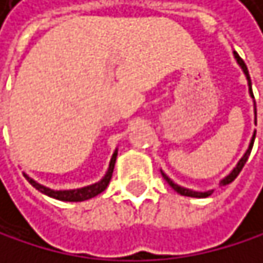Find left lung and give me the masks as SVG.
<instances>
[{
  "label": "left lung",
  "mask_w": 263,
  "mask_h": 263,
  "mask_svg": "<svg viewBox=\"0 0 263 263\" xmlns=\"http://www.w3.org/2000/svg\"><path fill=\"white\" fill-rule=\"evenodd\" d=\"M234 56H235V59H237V62H238V65L241 67V70H243V73L246 75V80H248V86H249V94H251V97L254 99V94H253V89H251V78H249V72H248V67H246V64H245V61L238 56V53L237 51H234ZM256 105V103H254ZM254 114H257L256 112V109H254ZM257 122V121H256ZM254 138H256V132H254V135H253V138H251V142H249V147H248V151L245 152V155L240 158V161L237 163V166L231 171V174L229 176H226L224 179H222L221 182H219V185H229L231 182H234L235 179H237V176L240 174V171L243 169V166H245V163L248 161V157H249V154H251V149H253V144H254ZM161 176H163V179L174 188V191H177L179 194H182V196H190V198H207V196H210L212 193H213V190H210V191H204V193H201V191H193V190H188V188H183V186H180V185H177V183H174L173 180H171L163 171H161Z\"/></svg>",
  "instance_id": "left-lung-1"
}]
</instances>
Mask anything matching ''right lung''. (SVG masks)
Here are the masks:
<instances>
[{"label": "right lung", "instance_id": "right-lung-1", "mask_svg": "<svg viewBox=\"0 0 263 263\" xmlns=\"http://www.w3.org/2000/svg\"><path fill=\"white\" fill-rule=\"evenodd\" d=\"M116 158H117V151L112 154L111 157V161H109V167L106 171L105 177L94 183V185H89V186H83V188H77V190H61V191H56V190H51V188H47L41 183H37L35 180H32L29 176L25 174L26 180L41 193L50 196V198H54L58 201H65V202H81V201H87L90 198H94V196L100 194L102 191L106 190V186L109 185V180H111V176H112V171H114V163H116Z\"/></svg>", "mask_w": 263, "mask_h": 263}]
</instances>
